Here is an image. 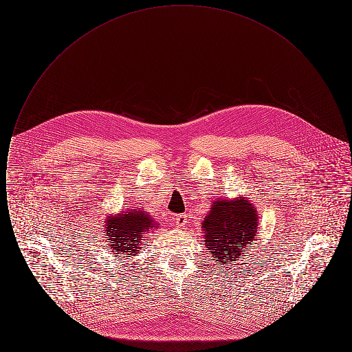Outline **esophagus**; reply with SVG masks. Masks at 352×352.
I'll list each match as a JSON object with an SVG mask.
<instances>
[{
	"label": "esophagus",
	"instance_id": "obj_1",
	"mask_svg": "<svg viewBox=\"0 0 352 352\" xmlns=\"http://www.w3.org/2000/svg\"><path fill=\"white\" fill-rule=\"evenodd\" d=\"M177 227H179V228H182L184 227L186 224H187V221H188V219H187V215H184V214H181V215H178L177 218Z\"/></svg>",
	"mask_w": 352,
	"mask_h": 352
}]
</instances>
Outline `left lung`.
Returning <instances> with one entry per match:
<instances>
[{
    "label": "left lung",
    "mask_w": 352,
    "mask_h": 352,
    "mask_svg": "<svg viewBox=\"0 0 352 352\" xmlns=\"http://www.w3.org/2000/svg\"><path fill=\"white\" fill-rule=\"evenodd\" d=\"M201 226L203 244L212 254V260L219 263V268L223 265L228 268L256 240L258 215L245 195L232 199L217 198Z\"/></svg>",
    "instance_id": "obj_1"
}]
</instances>
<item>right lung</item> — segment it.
Listing matches in <instances>:
<instances>
[{
	"label": "right lung",
	"mask_w": 352,
	"mask_h": 352,
	"mask_svg": "<svg viewBox=\"0 0 352 352\" xmlns=\"http://www.w3.org/2000/svg\"><path fill=\"white\" fill-rule=\"evenodd\" d=\"M160 227L141 206L131 207L118 214H108L104 220V239L109 251L118 257H131L141 252L154 230Z\"/></svg>",
	"instance_id": "right-lung-1"
}]
</instances>
